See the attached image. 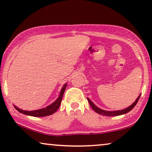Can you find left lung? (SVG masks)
Wrapping results in <instances>:
<instances>
[{
	"mask_svg": "<svg viewBox=\"0 0 152 152\" xmlns=\"http://www.w3.org/2000/svg\"><path fill=\"white\" fill-rule=\"evenodd\" d=\"M140 95L141 94H140L139 96L136 98L135 102H134V103H132V105L129 106L127 108L124 109V110H117V111H106V110H101V109L98 107L96 105V104L94 103V102L91 101V100L89 99V98H87V100H88L89 103V104H90V106L91 107V108H92L96 112L98 113V114H99L100 115H103V116H120V115L127 114V113L130 112V111H131L132 109L135 107L136 104H137L138 100H139V98H140Z\"/></svg>",
	"mask_w": 152,
	"mask_h": 152,
	"instance_id": "1",
	"label": "left lung"
}]
</instances>
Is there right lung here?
<instances>
[{
	"instance_id": "1",
	"label": "right lung",
	"mask_w": 152,
	"mask_h": 152,
	"mask_svg": "<svg viewBox=\"0 0 152 152\" xmlns=\"http://www.w3.org/2000/svg\"><path fill=\"white\" fill-rule=\"evenodd\" d=\"M67 85V83H65V84L63 85L61 90V92H60L58 98L54 102H52V103L50 104V105L47 106L46 107L39 109V110H34V111L23 110H21V109L18 108V107L14 105V107L17 111H18L19 112L21 113V114H23L25 115H28V116H34V117H43V116H50V115L53 114L54 113L56 112L58 110L59 107L61 105L62 98H63V94L65 92Z\"/></svg>"
}]
</instances>
